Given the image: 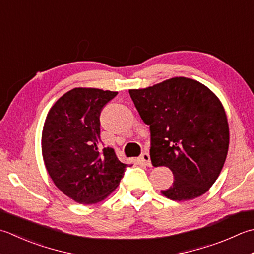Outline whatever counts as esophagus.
I'll use <instances>...</instances> for the list:
<instances>
[{
  "label": "esophagus",
  "instance_id": "1",
  "mask_svg": "<svg viewBox=\"0 0 254 254\" xmlns=\"http://www.w3.org/2000/svg\"><path fill=\"white\" fill-rule=\"evenodd\" d=\"M141 161L145 164L146 166H152V163H151V157H150V154L147 152H144L142 155H141Z\"/></svg>",
  "mask_w": 254,
  "mask_h": 254
}]
</instances>
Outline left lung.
Masks as SVG:
<instances>
[{
	"label": "left lung",
	"mask_w": 254,
	"mask_h": 254,
	"mask_svg": "<svg viewBox=\"0 0 254 254\" xmlns=\"http://www.w3.org/2000/svg\"><path fill=\"white\" fill-rule=\"evenodd\" d=\"M128 92L150 126L152 164L173 172V185L163 195L178 201L203 195L219 176L229 147V126L219 99L185 77Z\"/></svg>",
	"instance_id": "left-lung-1"
}]
</instances>
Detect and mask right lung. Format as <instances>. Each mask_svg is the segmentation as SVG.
Here are the masks:
<instances>
[{"label":"right lung","mask_w":254,"mask_h":254,"mask_svg":"<svg viewBox=\"0 0 254 254\" xmlns=\"http://www.w3.org/2000/svg\"><path fill=\"white\" fill-rule=\"evenodd\" d=\"M117 91L73 88L55 102L42 134L45 166L64 195L83 205L103 199L127 167L112 147H102L100 113Z\"/></svg>","instance_id":"1"}]
</instances>
